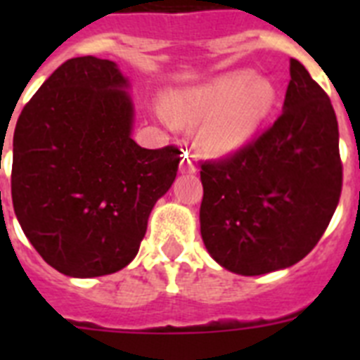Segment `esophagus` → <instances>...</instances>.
Instances as JSON below:
<instances>
[{"label": "esophagus", "mask_w": 360, "mask_h": 360, "mask_svg": "<svg viewBox=\"0 0 360 360\" xmlns=\"http://www.w3.org/2000/svg\"><path fill=\"white\" fill-rule=\"evenodd\" d=\"M195 171H196V165L193 164V160L189 158V155H187V153H184L182 160H180V173L189 174V173H195Z\"/></svg>", "instance_id": "esophagus-1"}]
</instances>
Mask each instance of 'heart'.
Returning <instances> with one entry per match:
<instances>
[{
  "label": "heart",
  "instance_id": "obj_1",
  "mask_svg": "<svg viewBox=\"0 0 360 360\" xmlns=\"http://www.w3.org/2000/svg\"><path fill=\"white\" fill-rule=\"evenodd\" d=\"M276 101L269 79L238 72L200 88L174 95L169 115L184 122H202L200 142L212 155H231L252 141Z\"/></svg>",
  "mask_w": 360,
  "mask_h": 360
}]
</instances>
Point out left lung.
<instances>
[{
    "label": "left lung",
    "instance_id": "8db88e82",
    "mask_svg": "<svg viewBox=\"0 0 360 360\" xmlns=\"http://www.w3.org/2000/svg\"><path fill=\"white\" fill-rule=\"evenodd\" d=\"M200 231L216 263L262 276L301 262L339 203L342 164L328 95L290 59L283 113L252 142L202 162Z\"/></svg>",
    "mask_w": 360,
    "mask_h": 360
}]
</instances>
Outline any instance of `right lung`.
Instances as JSON below:
<instances>
[{"mask_svg":"<svg viewBox=\"0 0 360 360\" xmlns=\"http://www.w3.org/2000/svg\"><path fill=\"white\" fill-rule=\"evenodd\" d=\"M119 66L94 56L63 63L14 129L12 203L44 262L70 278L113 274L133 262L180 162L174 146L131 139L133 101Z\"/></svg>","mask_w":360,"mask_h":360,"instance_id":"right-lung-1","label":"right lung"}]
</instances>
